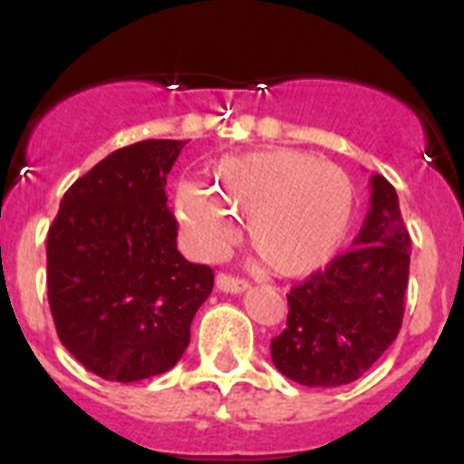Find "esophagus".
<instances>
[{
    "instance_id": "esophagus-1",
    "label": "esophagus",
    "mask_w": 464,
    "mask_h": 464,
    "mask_svg": "<svg viewBox=\"0 0 464 464\" xmlns=\"http://www.w3.org/2000/svg\"><path fill=\"white\" fill-rule=\"evenodd\" d=\"M218 288L222 293H231V295H240V293L249 291L252 285H249V281L245 279H237V276H231V275H218Z\"/></svg>"
}]
</instances>
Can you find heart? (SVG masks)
I'll return each mask as SVG.
<instances>
[{
    "label": "heart",
    "instance_id": "obj_1",
    "mask_svg": "<svg viewBox=\"0 0 464 464\" xmlns=\"http://www.w3.org/2000/svg\"><path fill=\"white\" fill-rule=\"evenodd\" d=\"M354 210V185L332 162L295 149L219 160L210 188L180 183L176 215L198 256H218L246 218V237L272 272L306 275L339 249Z\"/></svg>",
    "mask_w": 464,
    "mask_h": 464
}]
</instances>
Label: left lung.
Listing matches in <instances>:
<instances>
[{"label": "left lung", "instance_id": "1", "mask_svg": "<svg viewBox=\"0 0 464 464\" xmlns=\"http://www.w3.org/2000/svg\"><path fill=\"white\" fill-rule=\"evenodd\" d=\"M410 246L396 189L375 173L353 249L288 295L285 330L270 345L279 373L304 387H341L362 378L401 330Z\"/></svg>", "mask_w": 464, "mask_h": 464}]
</instances>
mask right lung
<instances>
[{"instance_id": "1", "label": "right lung", "mask_w": 464, "mask_h": 464, "mask_svg": "<svg viewBox=\"0 0 464 464\" xmlns=\"http://www.w3.org/2000/svg\"><path fill=\"white\" fill-rule=\"evenodd\" d=\"M188 141L146 140L77 179L47 233V300L56 334L91 373L137 382L173 369L212 293L185 261L167 208V173Z\"/></svg>"}]
</instances>
